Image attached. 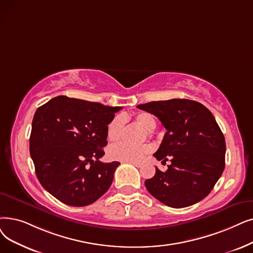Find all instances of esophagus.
<instances>
[{
	"label": "esophagus",
	"instance_id": "obj_1",
	"mask_svg": "<svg viewBox=\"0 0 253 253\" xmlns=\"http://www.w3.org/2000/svg\"><path fill=\"white\" fill-rule=\"evenodd\" d=\"M132 164H133V166H134V167H136V168H140V167L142 166V164H141V163H136V162H132Z\"/></svg>",
	"mask_w": 253,
	"mask_h": 253
}]
</instances>
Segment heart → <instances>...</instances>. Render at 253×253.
Listing matches in <instances>:
<instances>
[{
	"label": "heart",
	"instance_id": "1",
	"mask_svg": "<svg viewBox=\"0 0 253 253\" xmlns=\"http://www.w3.org/2000/svg\"><path fill=\"white\" fill-rule=\"evenodd\" d=\"M137 124L144 128L148 132H151L156 127V120L148 113H139L135 116ZM125 125V117L123 115L116 116L107 126V138L109 141H117L123 132ZM152 147L150 145L131 146L125 142L113 145L108 149V157L112 160L122 162H139L144 159L149 153H151Z\"/></svg>",
	"mask_w": 253,
	"mask_h": 253
}]
</instances>
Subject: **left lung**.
I'll list each match as a JSON object with an SVG mask.
<instances>
[{"label": "left lung", "instance_id": "1", "mask_svg": "<svg viewBox=\"0 0 253 253\" xmlns=\"http://www.w3.org/2000/svg\"><path fill=\"white\" fill-rule=\"evenodd\" d=\"M137 108L156 116L167 129L154 156L171 162L166 171L156 168L154 177L146 180L148 191L177 209L204 200L225 167V139L212 113L189 99L153 101Z\"/></svg>", "mask_w": 253, "mask_h": 253}]
</instances>
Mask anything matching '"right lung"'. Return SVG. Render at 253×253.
I'll use <instances>...</instances> for the list:
<instances>
[{
  "label": "right lung",
  "instance_id": "obj_1",
  "mask_svg": "<svg viewBox=\"0 0 253 253\" xmlns=\"http://www.w3.org/2000/svg\"><path fill=\"white\" fill-rule=\"evenodd\" d=\"M121 106L58 96L33 118L30 154L46 191L72 206L91 205L111 187L120 162L103 163L107 125Z\"/></svg>",
  "mask_w": 253,
  "mask_h": 253
}]
</instances>
